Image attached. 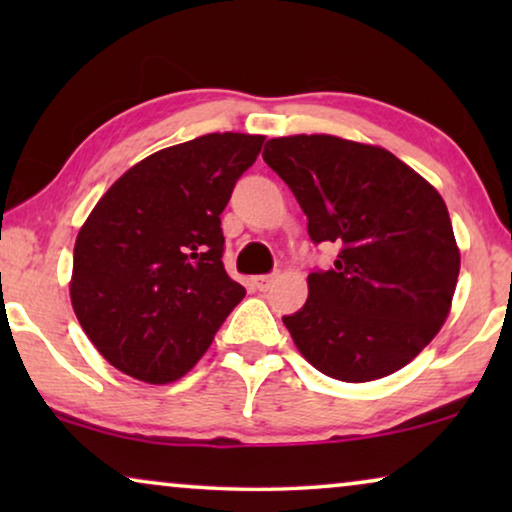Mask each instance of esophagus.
I'll return each instance as SVG.
<instances>
[{"mask_svg":"<svg viewBox=\"0 0 512 512\" xmlns=\"http://www.w3.org/2000/svg\"><path fill=\"white\" fill-rule=\"evenodd\" d=\"M272 282H275V275H258V277H254V286L261 293H265L272 286Z\"/></svg>","mask_w":512,"mask_h":512,"instance_id":"1","label":"esophagus"}]
</instances>
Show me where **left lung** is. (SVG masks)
<instances>
[{
    "label": "left lung",
    "instance_id": "1",
    "mask_svg": "<svg viewBox=\"0 0 512 512\" xmlns=\"http://www.w3.org/2000/svg\"><path fill=\"white\" fill-rule=\"evenodd\" d=\"M263 160L296 195L310 240L338 247L282 317L300 354L342 382L401 370L445 324L459 277L440 193L387 149L333 135L270 139Z\"/></svg>",
    "mask_w": 512,
    "mask_h": 512
}]
</instances>
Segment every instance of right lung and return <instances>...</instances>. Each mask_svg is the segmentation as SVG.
Listing matches in <instances>:
<instances>
[{
  "label": "right lung",
  "mask_w": 512,
  "mask_h": 512,
  "mask_svg": "<svg viewBox=\"0 0 512 512\" xmlns=\"http://www.w3.org/2000/svg\"><path fill=\"white\" fill-rule=\"evenodd\" d=\"M265 137L214 132L130 167L83 223L69 296L104 359L149 384L186 375L244 298L221 212Z\"/></svg>",
  "instance_id": "obj_1"
}]
</instances>
